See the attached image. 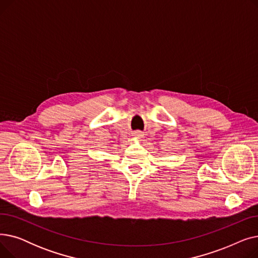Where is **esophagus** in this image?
I'll return each instance as SVG.
<instances>
[{"mask_svg":"<svg viewBox=\"0 0 258 258\" xmlns=\"http://www.w3.org/2000/svg\"><path fill=\"white\" fill-rule=\"evenodd\" d=\"M136 137H137V138H141V137H142V134L139 133V132H137V133H136Z\"/></svg>","mask_w":258,"mask_h":258,"instance_id":"34e87169","label":"esophagus"}]
</instances>
